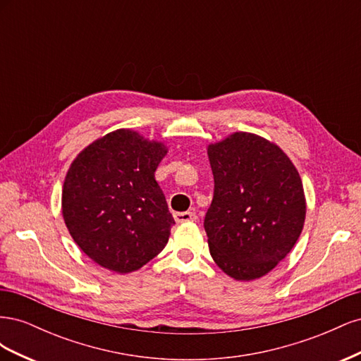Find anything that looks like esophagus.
<instances>
[{
	"label": "esophagus",
	"instance_id": "obj_1",
	"mask_svg": "<svg viewBox=\"0 0 361 361\" xmlns=\"http://www.w3.org/2000/svg\"><path fill=\"white\" fill-rule=\"evenodd\" d=\"M173 216L176 223H192L197 220V215L194 212H176Z\"/></svg>",
	"mask_w": 361,
	"mask_h": 361
}]
</instances>
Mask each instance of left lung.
<instances>
[{"mask_svg": "<svg viewBox=\"0 0 361 361\" xmlns=\"http://www.w3.org/2000/svg\"><path fill=\"white\" fill-rule=\"evenodd\" d=\"M214 199L204 216L211 256L228 277L250 281L285 259L302 232L301 176L274 141L233 133L207 146Z\"/></svg>", "mask_w": 361, "mask_h": 361, "instance_id": "left-lung-1", "label": "left lung"}]
</instances>
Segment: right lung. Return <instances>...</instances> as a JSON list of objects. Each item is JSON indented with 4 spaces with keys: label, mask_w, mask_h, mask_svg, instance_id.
I'll return each instance as SVG.
<instances>
[{
    "label": "right lung",
    "mask_w": 361,
    "mask_h": 361,
    "mask_svg": "<svg viewBox=\"0 0 361 361\" xmlns=\"http://www.w3.org/2000/svg\"><path fill=\"white\" fill-rule=\"evenodd\" d=\"M169 147L116 129L72 161L61 191L71 236L97 265L129 274L167 245L174 220L155 171Z\"/></svg>",
    "instance_id": "obj_1"
}]
</instances>
